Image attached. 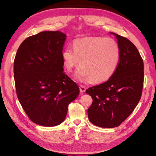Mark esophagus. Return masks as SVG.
Here are the masks:
<instances>
[{"mask_svg": "<svg viewBox=\"0 0 156 156\" xmlns=\"http://www.w3.org/2000/svg\"><path fill=\"white\" fill-rule=\"evenodd\" d=\"M79 90H80V92H84L86 91V87L83 86V85H80L79 86Z\"/></svg>", "mask_w": 156, "mask_h": 156, "instance_id": "obj_1", "label": "esophagus"}]
</instances>
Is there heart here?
<instances>
[{"label": "heart", "mask_w": 156, "mask_h": 156, "mask_svg": "<svg viewBox=\"0 0 156 156\" xmlns=\"http://www.w3.org/2000/svg\"><path fill=\"white\" fill-rule=\"evenodd\" d=\"M73 49L66 48L62 53L64 66L71 72L81 66L75 77L82 82L96 83L109 79L119 66L120 51L117 42L111 37H86L75 39Z\"/></svg>", "instance_id": "heart-1"}]
</instances>
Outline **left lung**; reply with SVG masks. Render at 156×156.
Wrapping results in <instances>:
<instances>
[{
    "label": "left lung",
    "instance_id": "1",
    "mask_svg": "<svg viewBox=\"0 0 156 156\" xmlns=\"http://www.w3.org/2000/svg\"><path fill=\"white\" fill-rule=\"evenodd\" d=\"M120 51L119 66L112 76L101 84L88 88L92 96L88 116L91 123L104 128L120 125L137 105L142 95L144 64L135 45L116 33Z\"/></svg>",
    "mask_w": 156,
    "mask_h": 156
}]
</instances>
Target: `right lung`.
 Listing matches in <instances>:
<instances>
[{
    "mask_svg": "<svg viewBox=\"0 0 156 156\" xmlns=\"http://www.w3.org/2000/svg\"><path fill=\"white\" fill-rule=\"evenodd\" d=\"M66 36L60 31L31 36L22 42L14 60L18 100L30 120L40 126L62 123L79 94L77 84L64 72Z\"/></svg>",
    "mask_w": 156,
    "mask_h": 156,
    "instance_id": "obj_1",
    "label": "right lung"
}]
</instances>
